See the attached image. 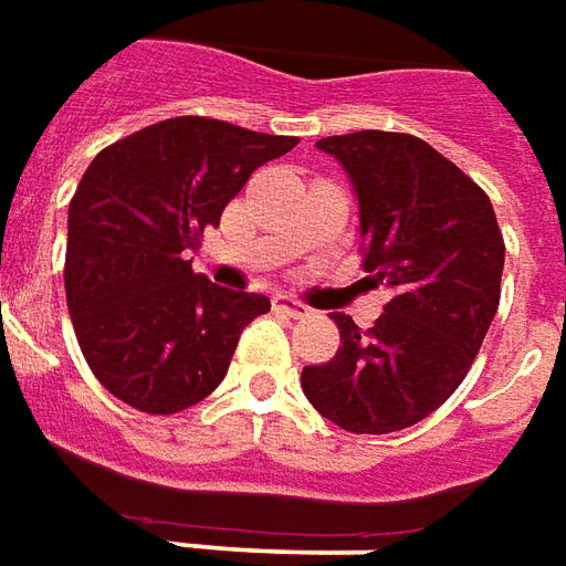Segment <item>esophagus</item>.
Here are the masks:
<instances>
[{
  "instance_id": "34e87169",
  "label": "esophagus",
  "mask_w": 566,
  "mask_h": 566,
  "mask_svg": "<svg viewBox=\"0 0 566 566\" xmlns=\"http://www.w3.org/2000/svg\"><path fill=\"white\" fill-rule=\"evenodd\" d=\"M274 307L276 311H283L286 316H292V319H304V316H311V307L302 302H295L292 295H276Z\"/></svg>"
}]
</instances>
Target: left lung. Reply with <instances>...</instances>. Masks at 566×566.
<instances>
[{
  "mask_svg": "<svg viewBox=\"0 0 566 566\" xmlns=\"http://www.w3.org/2000/svg\"><path fill=\"white\" fill-rule=\"evenodd\" d=\"M359 198L363 268L392 298L375 326L332 314L338 354L304 366L302 390L347 432L415 427L463 384L500 307L506 243L491 198L411 134L326 136Z\"/></svg>",
  "mask_w": 566,
  "mask_h": 566,
  "instance_id": "8db88e82",
  "label": "left lung"
}]
</instances>
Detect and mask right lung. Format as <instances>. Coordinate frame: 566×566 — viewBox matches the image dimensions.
Masks as SVG:
<instances>
[{"instance_id": "right-lung-1", "label": "right lung", "mask_w": 566, "mask_h": 566, "mask_svg": "<svg viewBox=\"0 0 566 566\" xmlns=\"http://www.w3.org/2000/svg\"><path fill=\"white\" fill-rule=\"evenodd\" d=\"M298 146L179 115L99 151L70 200L66 307L94 378L136 411L176 415L226 378L238 338L271 302L191 271L207 228L252 170Z\"/></svg>"}]
</instances>
